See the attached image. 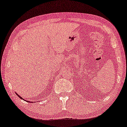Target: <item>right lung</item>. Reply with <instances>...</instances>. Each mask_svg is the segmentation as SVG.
I'll use <instances>...</instances> for the list:
<instances>
[{"label": "right lung", "mask_w": 127, "mask_h": 127, "mask_svg": "<svg viewBox=\"0 0 127 127\" xmlns=\"http://www.w3.org/2000/svg\"><path fill=\"white\" fill-rule=\"evenodd\" d=\"M15 94H16L17 95V96H18V97H20V99H23H23H22V97L21 96H19V95L18 94H17V93H15ZM27 102H28V101H27ZM30 103H32V101H31V102H30Z\"/></svg>", "instance_id": "obj_1"}]
</instances>
